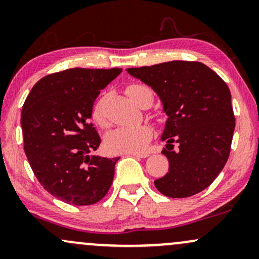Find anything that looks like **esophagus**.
Returning a JSON list of instances; mask_svg holds the SVG:
<instances>
[{
	"label": "esophagus",
	"instance_id": "obj_1",
	"mask_svg": "<svg viewBox=\"0 0 259 259\" xmlns=\"http://www.w3.org/2000/svg\"><path fill=\"white\" fill-rule=\"evenodd\" d=\"M131 156H136V157H141V159H145V157L149 156V154L147 153H130Z\"/></svg>",
	"mask_w": 259,
	"mask_h": 259
}]
</instances>
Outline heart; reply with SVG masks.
<instances>
[{"label":"heart","mask_w":259,"mask_h":259,"mask_svg":"<svg viewBox=\"0 0 259 259\" xmlns=\"http://www.w3.org/2000/svg\"><path fill=\"white\" fill-rule=\"evenodd\" d=\"M150 92L142 84H131L127 87V94L138 105L142 104L144 94ZM92 116L99 124L105 123L103 112V102L98 100L94 105ZM153 137V130L148 124H136V126H120L106 133L104 143L105 148L110 153H141L147 148Z\"/></svg>","instance_id":"b5f03b06"}]
</instances>
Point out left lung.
I'll return each mask as SVG.
<instances>
[{
	"label": "left lung",
	"instance_id": "8db88e82",
	"mask_svg": "<svg viewBox=\"0 0 259 259\" xmlns=\"http://www.w3.org/2000/svg\"><path fill=\"white\" fill-rule=\"evenodd\" d=\"M157 94L167 115L161 141L168 172L154 182L168 197L200 193L217 178L230 153L235 117L227 83L205 64L172 60L126 69Z\"/></svg>",
	"mask_w": 259,
	"mask_h": 259
}]
</instances>
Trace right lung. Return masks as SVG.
<instances>
[{"label":"right lung","mask_w":259,"mask_h":259,"mask_svg":"<svg viewBox=\"0 0 259 259\" xmlns=\"http://www.w3.org/2000/svg\"><path fill=\"white\" fill-rule=\"evenodd\" d=\"M122 69L72 68L36 82L21 110L24 150L51 195L75 206L106 195L120 157L94 154L100 144L90 118L94 100Z\"/></svg>","instance_id":"obj_1"}]
</instances>
